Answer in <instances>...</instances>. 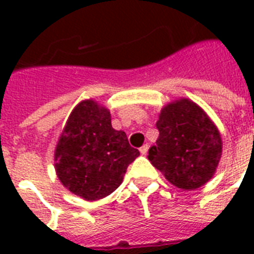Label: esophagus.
<instances>
[{
	"instance_id": "1",
	"label": "esophagus",
	"mask_w": 254,
	"mask_h": 254,
	"mask_svg": "<svg viewBox=\"0 0 254 254\" xmlns=\"http://www.w3.org/2000/svg\"><path fill=\"white\" fill-rule=\"evenodd\" d=\"M147 150H149V145H147V143H145V145H143V146L139 149V151H141V154L142 155H146Z\"/></svg>"
}]
</instances>
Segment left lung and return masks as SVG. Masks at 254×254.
Returning <instances> with one entry per match:
<instances>
[{
    "mask_svg": "<svg viewBox=\"0 0 254 254\" xmlns=\"http://www.w3.org/2000/svg\"><path fill=\"white\" fill-rule=\"evenodd\" d=\"M159 137L147 158L178 189L195 190L213 177L221 158L220 131L208 115L190 99L161 109Z\"/></svg>",
    "mask_w": 254,
    "mask_h": 254,
    "instance_id": "8db88e82",
    "label": "left lung"
}]
</instances>
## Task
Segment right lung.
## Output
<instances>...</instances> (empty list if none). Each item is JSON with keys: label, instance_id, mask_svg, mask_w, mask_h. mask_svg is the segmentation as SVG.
<instances>
[{"label": "right lung", "instance_id": "add662e5", "mask_svg": "<svg viewBox=\"0 0 254 254\" xmlns=\"http://www.w3.org/2000/svg\"><path fill=\"white\" fill-rule=\"evenodd\" d=\"M139 151L125 131L112 127L111 112L95 100L73 108L55 147V171L65 189L85 200H99L121 183Z\"/></svg>", "mask_w": 254, "mask_h": 254}]
</instances>
